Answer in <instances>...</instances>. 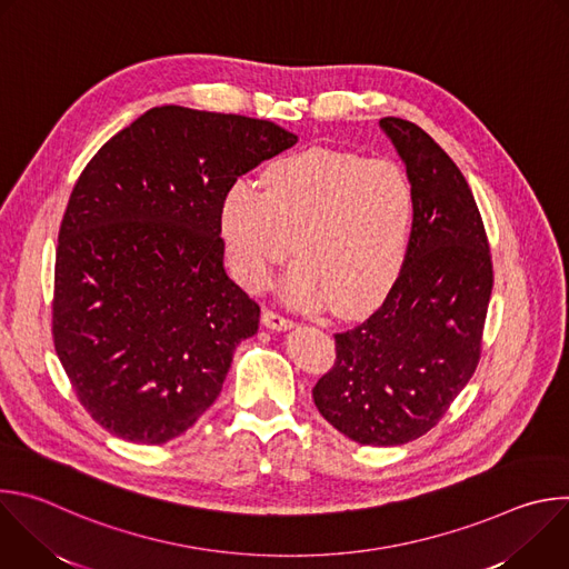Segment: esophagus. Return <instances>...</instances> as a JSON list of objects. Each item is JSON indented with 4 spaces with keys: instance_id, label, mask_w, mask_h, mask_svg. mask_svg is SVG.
Returning a JSON list of instances; mask_svg holds the SVG:
<instances>
[{
    "instance_id": "esophagus-1",
    "label": "esophagus",
    "mask_w": 569,
    "mask_h": 569,
    "mask_svg": "<svg viewBox=\"0 0 569 569\" xmlns=\"http://www.w3.org/2000/svg\"><path fill=\"white\" fill-rule=\"evenodd\" d=\"M261 321H263V327H268L272 331H290V329H295V321L292 319H288V317L274 312V310H263Z\"/></svg>"
}]
</instances>
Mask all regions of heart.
Segmentation results:
<instances>
[{
    "label": "heart",
    "instance_id": "heart-1",
    "mask_svg": "<svg viewBox=\"0 0 569 569\" xmlns=\"http://www.w3.org/2000/svg\"><path fill=\"white\" fill-rule=\"evenodd\" d=\"M263 191L236 182L220 231L238 279L261 290L292 252L281 283L297 308L333 306L351 317L373 308L396 283L415 229V189L391 159L310 148L266 171Z\"/></svg>",
    "mask_w": 569,
    "mask_h": 569
}]
</instances>
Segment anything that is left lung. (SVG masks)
I'll list each match as a JSON object with an SVG mask.
<instances>
[{
    "instance_id": "8db88e82",
    "label": "left lung",
    "mask_w": 569,
    "mask_h": 569,
    "mask_svg": "<svg viewBox=\"0 0 569 569\" xmlns=\"http://www.w3.org/2000/svg\"><path fill=\"white\" fill-rule=\"evenodd\" d=\"M415 189L408 259L382 306L336 333V365L312 387L319 415L362 446L423 437L479 362L493 263L472 191L417 123L385 117Z\"/></svg>"
}]
</instances>
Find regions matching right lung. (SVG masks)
<instances>
[{"mask_svg": "<svg viewBox=\"0 0 569 569\" xmlns=\"http://www.w3.org/2000/svg\"><path fill=\"white\" fill-rule=\"evenodd\" d=\"M295 143L272 121L161 106L80 173L58 233L53 345L110 435L167 443L218 398L261 317L224 272L222 200Z\"/></svg>", "mask_w": 569, "mask_h": 569, "instance_id": "add662e5", "label": "right lung"}]
</instances>
